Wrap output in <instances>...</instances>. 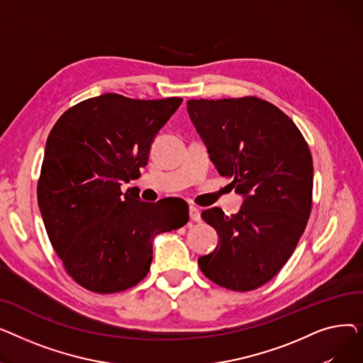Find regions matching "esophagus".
Masks as SVG:
<instances>
[{"label":"esophagus","instance_id":"1","mask_svg":"<svg viewBox=\"0 0 363 363\" xmlns=\"http://www.w3.org/2000/svg\"><path fill=\"white\" fill-rule=\"evenodd\" d=\"M189 219L194 220V222H200L201 220V212L199 211L197 207H194V206L189 207Z\"/></svg>","mask_w":363,"mask_h":363}]
</instances>
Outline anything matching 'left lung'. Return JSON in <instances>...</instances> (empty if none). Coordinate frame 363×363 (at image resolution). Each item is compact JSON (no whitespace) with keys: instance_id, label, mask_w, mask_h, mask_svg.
I'll return each instance as SVG.
<instances>
[{"instance_id":"1","label":"left lung","mask_w":363,"mask_h":363,"mask_svg":"<svg viewBox=\"0 0 363 363\" xmlns=\"http://www.w3.org/2000/svg\"><path fill=\"white\" fill-rule=\"evenodd\" d=\"M186 110L208 157L242 196L226 216L203 212L219 241L199 259L201 272L220 287L250 291L272 279L291 257L312 208L313 163L294 122L256 99L188 100Z\"/></svg>"}]
</instances>
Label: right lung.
<instances>
[{"mask_svg":"<svg viewBox=\"0 0 363 363\" xmlns=\"http://www.w3.org/2000/svg\"><path fill=\"white\" fill-rule=\"evenodd\" d=\"M182 99L103 94L70 107L51 129L38 182L48 238L84 289L110 294L144 279L152 240L188 222V206L140 200L122 184L140 178L150 147Z\"/></svg>","mask_w":363,"mask_h":363,"instance_id":"obj_1","label":"right lung"}]
</instances>
